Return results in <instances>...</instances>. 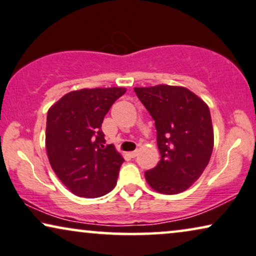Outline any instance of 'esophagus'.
Instances as JSON below:
<instances>
[{"mask_svg":"<svg viewBox=\"0 0 256 256\" xmlns=\"http://www.w3.org/2000/svg\"><path fill=\"white\" fill-rule=\"evenodd\" d=\"M128 154H130L131 158H136V156H138V151H132V152L128 153Z\"/></svg>","mask_w":256,"mask_h":256,"instance_id":"1","label":"esophagus"}]
</instances>
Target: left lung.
Here are the masks:
<instances>
[{"label": "left lung", "mask_w": 256, "mask_h": 256, "mask_svg": "<svg viewBox=\"0 0 256 256\" xmlns=\"http://www.w3.org/2000/svg\"><path fill=\"white\" fill-rule=\"evenodd\" d=\"M156 128L160 162L145 172L151 188L162 194L182 193L208 165L214 145L210 108L184 86L159 84L134 88Z\"/></svg>", "instance_id": "left-lung-1"}]
</instances>
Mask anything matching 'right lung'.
Masks as SVG:
<instances>
[{"mask_svg":"<svg viewBox=\"0 0 256 256\" xmlns=\"http://www.w3.org/2000/svg\"><path fill=\"white\" fill-rule=\"evenodd\" d=\"M125 92V88L71 91L48 111V158L54 172L74 196H103L117 184L124 159L114 145H104L102 122Z\"/></svg>","mask_w":256,"mask_h":256,"instance_id":"1","label":"right lung"}]
</instances>
